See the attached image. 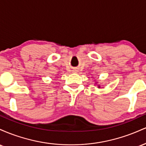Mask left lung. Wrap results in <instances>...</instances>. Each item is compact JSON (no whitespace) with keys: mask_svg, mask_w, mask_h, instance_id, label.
<instances>
[{"mask_svg":"<svg viewBox=\"0 0 146 146\" xmlns=\"http://www.w3.org/2000/svg\"><path fill=\"white\" fill-rule=\"evenodd\" d=\"M98 88H100V86H98Z\"/></svg>","mask_w":146,"mask_h":146,"instance_id":"left-lung-1","label":"left lung"}]
</instances>
